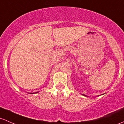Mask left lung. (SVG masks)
Segmentation results:
<instances>
[{"label":"left lung","mask_w":124,"mask_h":124,"mask_svg":"<svg viewBox=\"0 0 124 124\" xmlns=\"http://www.w3.org/2000/svg\"><path fill=\"white\" fill-rule=\"evenodd\" d=\"M84 95V96H86V95Z\"/></svg>","instance_id":"8db88e82"}]
</instances>
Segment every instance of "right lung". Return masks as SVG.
Segmentation results:
<instances>
[{"mask_svg": "<svg viewBox=\"0 0 124 124\" xmlns=\"http://www.w3.org/2000/svg\"><path fill=\"white\" fill-rule=\"evenodd\" d=\"M38 92H35V93H31V94H32V93H38Z\"/></svg>", "mask_w": 124, "mask_h": 124, "instance_id": "1", "label": "right lung"}]
</instances>
